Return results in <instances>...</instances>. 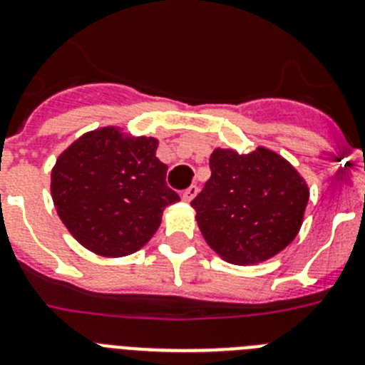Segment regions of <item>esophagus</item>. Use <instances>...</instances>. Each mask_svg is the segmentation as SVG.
Listing matches in <instances>:
<instances>
[{
	"mask_svg": "<svg viewBox=\"0 0 365 365\" xmlns=\"http://www.w3.org/2000/svg\"><path fill=\"white\" fill-rule=\"evenodd\" d=\"M197 186H190L188 190H185V192H182V195H180V197H182V201L185 202H192L193 201V197H195V195H197Z\"/></svg>",
	"mask_w": 365,
	"mask_h": 365,
	"instance_id": "34e87169",
	"label": "esophagus"
}]
</instances>
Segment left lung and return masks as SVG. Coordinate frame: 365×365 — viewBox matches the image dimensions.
<instances>
[{
  "label": "left lung",
  "instance_id": "8db88e82",
  "mask_svg": "<svg viewBox=\"0 0 365 365\" xmlns=\"http://www.w3.org/2000/svg\"><path fill=\"white\" fill-rule=\"evenodd\" d=\"M210 170L192 206L202 237L219 257L257 265L294 241L309 186L285 157L265 146L250 153L215 148Z\"/></svg>",
  "mask_w": 365,
  "mask_h": 365
}]
</instances>
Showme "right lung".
Listing matches in <instances>:
<instances>
[{"label":"right lung","instance_id":"right-lung-1","mask_svg":"<svg viewBox=\"0 0 365 365\" xmlns=\"http://www.w3.org/2000/svg\"><path fill=\"white\" fill-rule=\"evenodd\" d=\"M155 137L117 125L87 131L60 153L51 195L74 240L102 257L137 252L153 237L166 206L179 201L166 186L168 166Z\"/></svg>","mask_w":365,"mask_h":365}]
</instances>
